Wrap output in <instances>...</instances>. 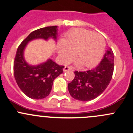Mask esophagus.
<instances>
[{"mask_svg": "<svg viewBox=\"0 0 133 133\" xmlns=\"http://www.w3.org/2000/svg\"><path fill=\"white\" fill-rule=\"evenodd\" d=\"M72 67L71 66H65L63 69V71L66 72L67 71V70H72Z\"/></svg>", "mask_w": 133, "mask_h": 133, "instance_id": "1", "label": "esophagus"}]
</instances>
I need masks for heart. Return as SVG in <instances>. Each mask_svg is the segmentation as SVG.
I'll return each mask as SVG.
<instances>
[{
	"instance_id": "heart-1",
	"label": "heart",
	"mask_w": 133,
	"mask_h": 133,
	"mask_svg": "<svg viewBox=\"0 0 133 133\" xmlns=\"http://www.w3.org/2000/svg\"><path fill=\"white\" fill-rule=\"evenodd\" d=\"M106 43L101 35L84 29H76L66 36L64 42L59 47V54L62 60L69 62L72 58L77 59L84 67L95 65L102 58Z\"/></svg>"
}]
</instances>
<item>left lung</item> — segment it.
Here are the masks:
<instances>
[{
  "label": "left lung",
  "mask_w": 133,
  "mask_h": 133,
  "mask_svg": "<svg viewBox=\"0 0 133 133\" xmlns=\"http://www.w3.org/2000/svg\"><path fill=\"white\" fill-rule=\"evenodd\" d=\"M114 60L113 51L108 49L97 66L87 71H74L75 77L68 85L71 97L78 101H89L103 93L112 79Z\"/></svg>",
  "instance_id": "8db88e82"
}]
</instances>
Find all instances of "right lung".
Returning a JSON list of instances; mask_svg holds the SVG:
<instances>
[{"label": "right lung", "mask_w": 133, "mask_h": 133, "mask_svg": "<svg viewBox=\"0 0 133 133\" xmlns=\"http://www.w3.org/2000/svg\"><path fill=\"white\" fill-rule=\"evenodd\" d=\"M57 26H47L34 31L19 45L14 61V74L19 88L28 97L44 98L50 95L55 78L63 72L64 66H59L49 59L37 66H31L23 58V51L27 43L37 38L57 39Z\"/></svg>", "instance_id": "add662e5"}]
</instances>
